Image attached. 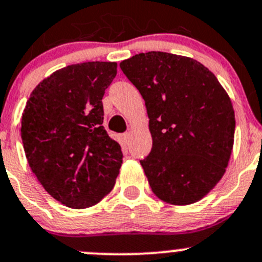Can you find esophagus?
<instances>
[{"mask_svg": "<svg viewBox=\"0 0 262 262\" xmlns=\"http://www.w3.org/2000/svg\"><path fill=\"white\" fill-rule=\"evenodd\" d=\"M121 139H123V142L125 144L129 143V139H130V133L129 132H126V133H124L123 136H121Z\"/></svg>", "mask_w": 262, "mask_h": 262, "instance_id": "esophagus-1", "label": "esophagus"}]
</instances>
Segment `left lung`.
Segmentation results:
<instances>
[{
	"mask_svg": "<svg viewBox=\"0 0 262 262\" xmlns=\"http://www.w3.org/2000/svg\"><path fill=\"white\" fill-rule=\"evenodd\" d=\"M146 101L152 149L141 165L156 196L173 205L204 198L226 172L233 106L215 76L192 58L139 53L120 63Z\"/></svg>",
	"mask_w": 262,
	"mask_h": 262,
	"instance_id": "8db88e82",
	"label": "left lung"
}]
</instances>
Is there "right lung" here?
I'll return each mask as SVG.
<instances>
[{
  "label": "right lung",
  "mask_w": 262,
  "mask_h": 262,
  "mask_svg": "<svg viewBox=\"0 0 262 262\" xmlns=\"http://www.w3.org/2000/svg\"><path fill=\"white\" fill-rule=\"evenodd\" d=\"M115 62L67 66L34 89L21 119L31 171L55 200L73 209L97 204L114 187L120 144L105 130L102 96Z\"/></svg>",
  "instance_id": "add662e5"
}]
</instances>
